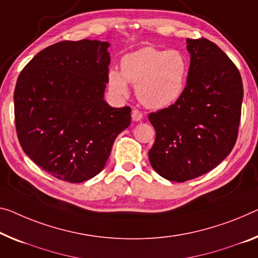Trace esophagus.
<instances>
[{
  "instance_id": "esophagus-1",
  "label": "esophagus",
  "mask_w": 258,
  "mask_h": 258,
  "mask_svg": "<svg viewBox=\"0 0 258 258\" xmlns=\"http://www.w3.org/2000/svg\"><path fill=\"white\" fill-rule=\"evenodd\" d=\"M132 118H133V121H135V122L141 121L143 118V114L140 112V110L134 109L133 113H132Z\"/></svg>"
}]
</instances>
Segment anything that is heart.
Here are the masks:
<instances>
[{
	"label": "heart",
	"instance_id": "obj_1",
	"mask_svg": "<svg viewBox=\"0 0 258 258\" xmlns=\"http://www.w3.org/2000/svg\"><path fill=\"white\" fill-rule=\"evenodd\" d=\"M188 69L187 57L180 50L143 47L122 58L121 71H108V86L114 96L125 97L130 83L136 86V96L143 105L162 109L181 98Z\"/></svg>",
	"mask_w": 258,
	"mask_h": 258
}]
</instances>
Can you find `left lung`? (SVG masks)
Wrapping results in <instances>:
<instances>
[{
	"label": "left lung",
	"instance_id": "1",
	"mask_svg": "<svg viewBox=\"0 0 258 258\" xmlns=\"http://www.w3.org/2000/svg\"><path fill=\"white\" fill-rule=\"evenodd\" d=\"M187 50L190 67L181 98L149 115L156 129L150 164L174 182L203 175L231 153L243 99L239 70L216 43L187 39Z\"/></svg>",
	"mask_w": 258,
	"mask_h": 258
}]
</instances>
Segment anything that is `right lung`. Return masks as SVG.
Returning <instances> with one entry per match:
<instances>
[{
  "label": "right lung",
  "instance_id": "add662e5",
  "mask_svg": "<svg viewBox=\"0 0 258 258\" xmlns=\"http://www.w3.org/2000/svg\"><path fill=\"white\" fill-rule=\"evenodd\" d=\"M110 43L61 41L35 55L16 83V130L26 156L71 183L104 169L132 109L105 101Z\"/></svg>",
  "mask_w": 258,
  "mask_h": 258
}]
</instances>
